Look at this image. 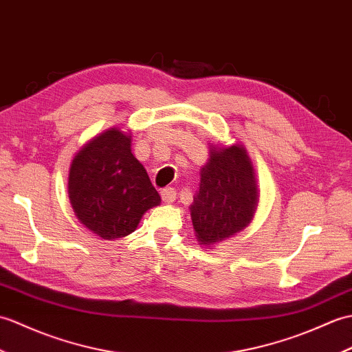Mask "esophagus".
I'll return each instance as SVG.
<instances>
[{
  "instance_id": "34e87169",
  "label": "esophagus",
  "mask_w": 352,
  "mask_h": 352,
  "mask_svg": "<svg viewBox=\"0 0 352 352\" xmlns=\"http://www.w3.org/2000/svg\"><path fill=\"white\" fill-rule=\"evenodd\" d=\"M160 193H162L163 202H166V204H173L177 198V192H175V189H173V187H166V189H163Z\"/></svg>"
}]
</instances>
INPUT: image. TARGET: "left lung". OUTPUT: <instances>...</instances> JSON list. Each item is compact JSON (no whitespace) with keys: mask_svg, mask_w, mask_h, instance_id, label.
Segmentation results:
<instances>
[{"mask_svg":"<svg viewBox=\"0 0 352 352\" xmlns=\"http://www.w3.org/2000/svg\"><path fill=\"white\" fill-rule=\"evenodd\" d=\"M258 204L253 168L240 145L211 150L201 169L199 192L190 207L192 222L201 244L213 246L244 230Z\"/></svg>","mask_w":352,"mask_h":352,"instance_id":"1","label":"left lung"}]
</instances>
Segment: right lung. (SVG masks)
<instances>
[{"instance_id": "right-lung-1", "label": "right lung", "mask_w": 352, "mask_h": 352, "mask_svg": "<svg viewBox=\"0 0 352 352\" xmlns=\"http://www.w3.org/2000/svg\"><path fill=\"white\" fill-rule=\"evenodd\" d=\"M69 198L80 223L103 240L132 234L160 196L130 150V136L106 130L89 141L72 162Z\"/></svg>"}]
</instances>
